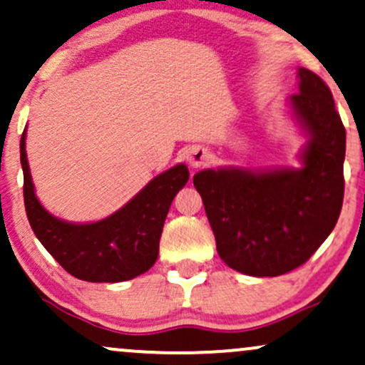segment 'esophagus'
Masks as SVG:
<instances>
[{
    "label": "esophagus",
    "mask_w": 365,
    "mask_h": 365,
    "mask_svg": "<svg viewBox=\"0 0 365 365\" xmlns=\"http://www.w3.org/2000/svg\"><path fill=\"white\" fill-rule=\"evenodd\" d=\"M187 160L193 168H198L204 163H207V160H209V151L202 148V146H192L187 153Z\"/></svg>",
    "instance_id": "esophagus-1"
}]
</instances>
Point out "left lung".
Returning a JSON list of instances; mask_svg holds the SVG:
<instances>
[{
    "label": "left lung",
    "instance_id": "left-lung-1",
    "mask_svg": "<svg viewBox=\"0 0 365 365\" xmlns=\"http://www.w3.org/2000/svg\"><path fill=\"white\" fill-rule=\"evenodd\" d=\"M293 116L307 133L302 168L204 170L193 185L204 200L217 252L249 276L297 269L330 236L344 202L345 128L329 86L298 68Z\"/></svg>",
    "mask_w": 365,
    "mask_h": 365
}]
</instances>
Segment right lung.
<instances>
[{"label": "right lung", "instance_id": "right-lung-1", "mask_svg": "<svg viewBox=\"0 0 365 365\" xmlns=\"http://www.w3.org/2000/svg\"><path fill=\"white\" fill-rule=\"evenodd\" d=\"M25 138L26 129L20 140L26 217L53 259L67 273L91 283H119L146 273L158 257L170 205L188 182L185 165L180 163L160 173L123 209L99 222L72 224L53 217L36 198Z\"/></svg>", "mask_w": 365, "mask_h": 365}]
</instances>
